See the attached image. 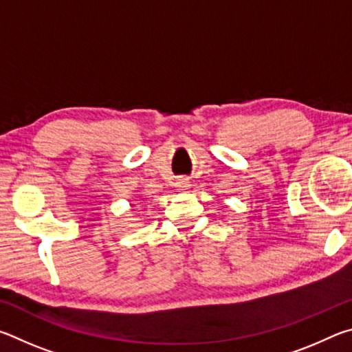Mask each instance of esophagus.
<instances>
[{"label": "esophagus", "mask_w": 352, "mask_h": 352, "mask_svg": "<svg viewBox=\"0 0 352 352\" xmlns=\"http://www.w3.org/2000/svg\"><path fill=\"white\" fill-rule=\"evenodd\" d=\"M175 186L180 189V190H186V189H189L190 188V182L188 180V178H184V177H180L177 180V183H175Z\"/></svg>", "instance_id": "34e87169"}]
</instances>
